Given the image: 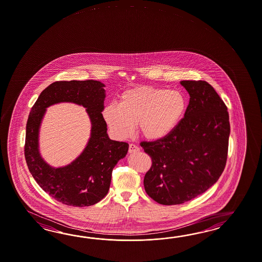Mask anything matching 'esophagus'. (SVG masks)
<instances>
[{"instance_id": "34e87169", "label": "esophagus", "mask_w": 262, "mask_h": 262, "mask_svg": "<svg viewBox=\"0 0 262 262\" xmlns=\"http://www.w3.org/2000/svg\"><path fill=\"white\" fill-rule=\"evenodd\" d=\"M138 151H140V148L137 147L136 145H134V144L129 145V147H128V152L129 154H137Z\"/></svg>"}]
</instances>
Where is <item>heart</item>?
<instances>
[{
  "instance_id": "heart-1",
  "label": "heart",
  "mask_w": 262,
  "mask_h": 262,
  "mask_svg": "<svg viewBox=\"0 0 262 262\" xmlns=\"http://www.w3.org/2000/svg\"><path fill=\"white\" fill-rule=\"evenodd\" d=\"M186 108V98L178 90L143 86L124 92L118 104L106 105L102 115L112 133L119 139L130 137L138 124L144 138L160 141L177 128Z\"/></svg>"
}]
</instances>
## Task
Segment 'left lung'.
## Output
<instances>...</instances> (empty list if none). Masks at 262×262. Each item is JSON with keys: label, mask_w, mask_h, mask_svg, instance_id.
Returning a JSON list of instances; mask_svg holds the SVG:
<instances>
[{"label": "left lung", "mask_w": 262, "mask_h": 262, "mask_svg": "<svg viewBox=\"0 0 262 262\" xmlns=\"http://www.w3.org/2000/svg\"><path fill=\"white\" fill-rule=\"evenodd\" d=\"M180 83L190 96L185 117L165 139L141 143L152 160L145 190L164 205L184 204L210 188L224 171L228 151L229 115L217 92L203 80Z\"/></svg>", "instance_id": "8db88e82"}]
</instances>
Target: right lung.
<instances>
[{
	"label": "right lung",
	"instance_id": "right-lung-1",
	"mask_svg": "<svg viewBox=\"0 0 262 262\" xmlns=\"http://www.w3.org/2000/svg\"><path fill=\"white\" fill-rule=\"evenodd\" d=\"M104 87L105 84L98 80L54 82L41 92L28 116L25 146L28 169L38 185L62 204L83 207L101 201L108 194L114 167L128 154V143L108 138L102 115ZM63 102L86 108L91 134L86 147L76 160L66 166L54 168L40 155L38 135L46 108Z\"/></svg>",
	"mask_w": 262,
	"mask_h": 262
}]
</instances>
